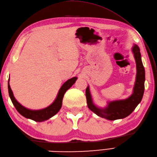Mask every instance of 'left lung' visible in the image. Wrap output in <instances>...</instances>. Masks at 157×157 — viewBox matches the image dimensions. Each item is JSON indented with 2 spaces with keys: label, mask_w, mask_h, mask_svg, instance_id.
<instances>
[{
  "label": "left lung",
  "mask_w": 157,
  "mask_h": 157,
  "mask_svg": "<svg viewBox=\"0 0 157 157\" xmlns=\"http://www.w3.org/2000/svg\"><path fill=\"white\" fill-rule=\"evenodd\" d=\"M136 64V75L132 94L125 99L109 101L105 107H99L93 101L90 87L86 90V96L88 107L96 115L102 118L114 121L123 119L134 111L136 106L141 102L144 92L145 70L143 66L140 51L137 44H134L132 48Z\"/></svg>",
  "instance_id": "1"
}]
</instances>
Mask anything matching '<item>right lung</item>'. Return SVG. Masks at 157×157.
I'll use <instances>...</instances> for the list:
<instances>
[{"instance_id":"add662e5","label":"right lung","mask_w":157,"mask_h":157,"mask_svg":"<svg viewBox=\"0 0 157 157\" xmlns=\"http://www.w3.org/2000/svg\"><path fill=\"white\" fill-rule=\"evenodd\" d=\"M77 79H78L77 77H73V78L68 79L67 81H66L64 84L62 85L61 88L59 89L57 96H56L54 102H53L51 105H50L48 106H47V107L42 109H29L20 104V103L15 99L14 95H13L12 90L11 87H10V78L9 79L8 82L9 94L13 105H14L15 109H17V111L22 116H23L25 118L34 120V121L37 122L44 121L55 115L56 113L60 111V109H61L62 106L63 98V96H64L65 93L68 89H69L75 84Z\"/></svg>"}]
</instances>
